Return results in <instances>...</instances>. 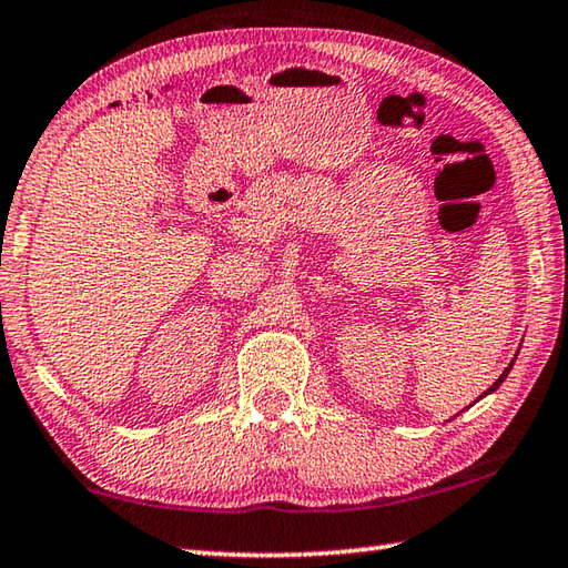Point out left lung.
I'll list each match as a JSON object with an SVG mask.
<instances>
[{"mask_svg":"<svg viewBox=\"0 0 568 568\" xmlns=\"http://www.w3.org/2000/svg\"><path fill=\"white\" fill-rule=\"evenodd\" d=\"M509 369H513V364H509V366H507V369H505V372H503V376H499V379H497V382H495V384H493V386H490V392H495V388H497V386H499V384H503V382H505V376H507V374H509ZM490 392H485V394H490Z\"/></svg>","mask_w":568,"mask_h":568,"instance_id":"left-lung-1","label":"left lung"}]
</instances>
